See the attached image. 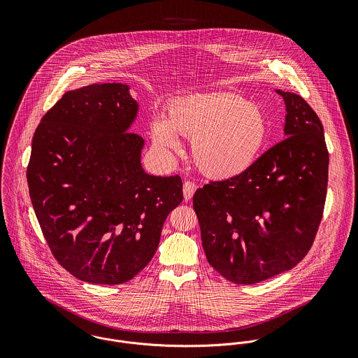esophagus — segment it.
Here are the masks:
<instances>
[{"label": "esophagus", "mask_w": 358, "mask_h": 358, "mask_svg": "<svg viewBox=\"0 0 358 358\" xmlns=\"http://www.w3.org/2000/svg\"><path fill=\"white\" fill-rule=\"evenodd\" d=\"M196 190H197V185L194 182H190V180L185 182V185H183V194H185L186 200H192V197H193Z\"/></svg>", "instance_id": "obj_1"}]
</instances>
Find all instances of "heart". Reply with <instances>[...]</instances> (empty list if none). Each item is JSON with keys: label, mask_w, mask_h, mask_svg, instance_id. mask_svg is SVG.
<instances>
[{"label": "heart", "mask_w": 358, "mask_h": 358, "mask_svg": "<svg viewBox=\"0 0 358 358\" xmlns=\"http://www.w3.org/2000/svg\"><path fill=\"white\" fill-rule=\"evenodd\" d=\"M158 148L178 152L175 134L192 139L197 168L209 178L229 179L255 161L267 135V118L252 103L234 94H209L182 99L168 110L166 120L152 125Z\"/></svg>", "instance_id": "obj_1"}]
</instances>
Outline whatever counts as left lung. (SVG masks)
<instances>
[{
    "instance_id": "left-lung-1",
    "label": "left lung",
    "mask_w": 358,
    "mask_h": 358,
    "mask_svg": "<svg viewBox=\"0 0 358 358\" xmlns=\"http://www.w3.org/2000/svg\"><path fill=\"white\" fill-rule=\"evenodd\" d=\"M287 104L285 139L243 173L210 180L193 196L209 264L227 281L250 285L295 267L318 231L328 185L324 128L299 95Z\"/></svg>"
}]
</instances>
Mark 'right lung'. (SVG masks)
<instances>
[{"instance_id":"1","label":"right lung","mask_w":358,"mask_h":358,"mask_svg":"<svg viewBox=\"0 0 358 358\" xmlns=\"http://www.w3.org/2000/svg\"><path fill=\"white\" fill-rule=\"evenodd\" d=\"M136 111L128 85L92 84L66 92L33 136L27 183L36 216L57 263L87 282L132 280L183 201L179 175L143 171V138L127 132Z\"/></svg>"}]
</instances>
